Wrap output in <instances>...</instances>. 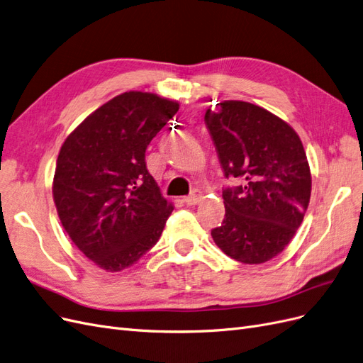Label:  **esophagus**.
Returning <instances> with one entry per match:
<instances>
[{"instance_id": "34e87169", "label": "esophagus", "mask_w": 363, "mask_h": 363, "mask_svg": "<svg viewBox=\"0 0 363 363\" xmlns=\"http://www.w3.org/2000/svg\"><path fill=\"white\" fill-rule=\"evenodd\" d=\"M201 201H202V193L199 191V190H193L189 196L184 197V202H185L186 205H190V206L197 205Z\"/></svg>"}]
</instances>
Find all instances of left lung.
Masks as SVG:
<instances>
[{"mask_svg": "<svg viewBox=\"0 0 363 363\" xmlns=\"http://www.w3.org/2000/svg\"><path fill=\"white\" fill-rule=\"evenodd\" d=\"M225 178V218L211 230L232 259L262 264L282 252L296 235L311 199L305 149L292 128L258 105L223 101L206 110Z\"/></svg>", "mask_w": 363, "mask_h": 363, "instance_id": "left-lung-1", "label": "left lung"}]
</instances>
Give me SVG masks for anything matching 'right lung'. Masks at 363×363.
<instances>
[{"label": "right lung", "instance_id": "obj_1", "mask_svg": "<svg viewBox=\"0 0 363 363\" xmlns=\"http://www.w3.org/2000/svg\"><path fill=\"white\" fill-rule=\"evenodd\" d=\"M178 110V102L126 91L93 111L60 149L52 185L58 217L102 270L135 264L157 244L173 211L145 155Z\"/></svg>", "mask_w": 363, "mask_h": 363}]
</instances>
